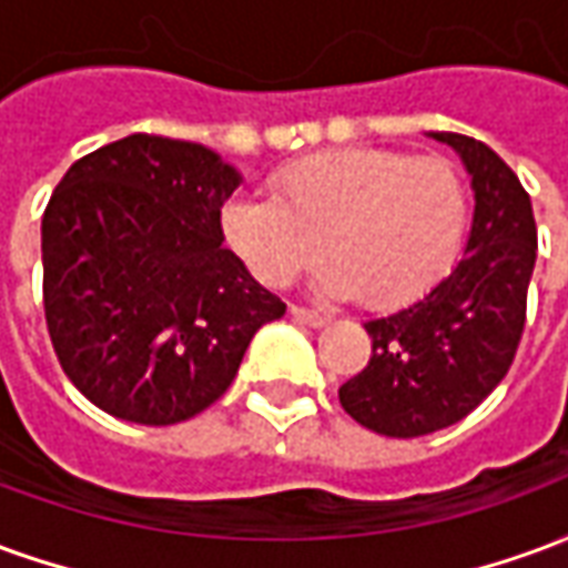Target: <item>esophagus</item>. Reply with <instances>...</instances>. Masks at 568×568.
Instances as JSON below:
<instances>
[{"mask_svg": "<svg viewBox=\"0 0 568 568\" xmlns=\"http://www.w3.org/2000/svg\"><path fill=\"white\" fill-rule=\"evenodd\" d=\"M288 313H292V316H295L301 325H310V328H322V325H328V322H332L328 316H322V313H313V310H307V307H292Z\"/></svg>", "mask_w": 568, "mask_h": 568, "instance_id": "obj_1", "label": "esophagus"}]
</instances>
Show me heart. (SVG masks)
<instances>
[{
  "instance_id": "heart-1",
  "label": "heart",
  "mask_w": 568,
  "mask_h": 568,
  "mask_svg": "<svg viewBox=\"0 0 568 568\" xmlns=\"http://www.w3.org/2000/svg\"><path fill=\"white\" fill-rule=\"evenodd\" d=\"M276 197L236 194L222 234L258 283L283 288L320 255L328 295L368 307L414 301L450 271L468 224V187L447 158L334 149L276 170Z\"/></svg>"
}]
</instances>
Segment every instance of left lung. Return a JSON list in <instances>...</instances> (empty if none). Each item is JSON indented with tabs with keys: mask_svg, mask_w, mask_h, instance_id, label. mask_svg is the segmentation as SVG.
Segmentation results:
<instances>
[{
	"mask_svg": "<svg viewBox=\"0 0 568 568\" xmlns=\"http://www.w3.org/2000/svg\"><path fill=\"white\" fill-rule=\"evenodd\" d=\"M475 215L463 261L414 304L365 322L371 362L341 386L349 417L386 438H419L468 417L508 374L536 267L532 203L496 151L459 133Z\"/></svg>",
	"mask_w": 568,
	"mask_h": 568,
	"instance_id": "8db88e82",
	"label": "left lung"
}]
</instances>
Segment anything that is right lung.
Returning a JSON list of instances; mask_svg holds the SVG:
<instances>
[{"instance_id":"add662e5","label":"right lung","mask_w":568,"mask_h":568,"mask_svg":"<svg viewBox=\"0 0 568 568\" xmlns=\"http://www.w3.org/2000/svg\"><path fill=\"white\" fill-rule=\"evenodd\" d=\"M243 182L206 145L133 133L69 166L42 219L44 320L88 402L128 423L197 417L285 304L224 248Z\"/></svg>"}]
</instances>
